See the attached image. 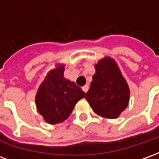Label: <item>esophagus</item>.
<instances>
[{"label":"esophagus","mask_w":159,"mask_h":159,"mask_svg":"<svg viewBox=\"0 0 159 159\" xmlns=\"http://www.w3.org/2000/svg\"><path fill=\"white\" fill-rule=\"evenodd\" d=\"M89 85H84L82 89H83V90L85 92V93H87V92H88V90H89Z\"/></svg>","instance_id":"obj_1"}]
</instances>
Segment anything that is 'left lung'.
<instances>
[{
	"instance_id": "1",
	"label": "left lung",
	"mask_w": 159,
	"mask_h": 159,
	"mask_svg": "<svg viewBox=\"0 0 159 159\" xmlns=\"http://www.w3.org/2000/svg\"><path fill=\"white\" fill-rule=\"evenodd\" d=\"M95 70L96 73L85 99L96 114L107 118H117L128 107L129 86L116 62L111 58L99 61Z\"/></svg>"
}]
</instances>
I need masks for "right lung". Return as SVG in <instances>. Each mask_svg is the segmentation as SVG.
I'll return each instance as SVG.
<instances>
[{"label":"right lung","mask_w":159,"mask_h":159,"mask_svg":"<svg viewBox=\"0 0 159 159\" xmlns=\"http://www.w3.org/2000/svg\"><path fill=\"white\" fill-rule=\"evenodd\" d=\"M64 68L59 66L50 71L36 93L37 110L51 124L67 119L76 102L86 94L76 83L64 77Z\"/></svg>","instance_id":"obj_1"}]
</instances>
